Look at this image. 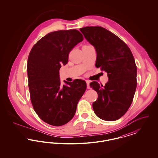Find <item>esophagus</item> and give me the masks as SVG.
Instances as JSON below:
<instances>
[{"instance_id":"obj_1","label":"esophagus","mask_w":158,"mask_h":158,"mask_svg":"<svg viewBox=\"0 0 158 158\" xmlns=\"http://www.w3.org/2000/svg\"><path fill=\"white\" fill-rule=\"evenodd\" d=\"M86 84H87V88L88 89H90V85H89V81H86Z\"/></svg>"}]
</instances>
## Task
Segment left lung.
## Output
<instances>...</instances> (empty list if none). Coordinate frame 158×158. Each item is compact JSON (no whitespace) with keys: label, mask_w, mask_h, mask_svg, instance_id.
I'll return each instance as SVG.
<instances>
[{"label":"left lung","mask_w":158,"mask_h":158,"mask_svg":"<svg viewBox=\"0 0 158 158\" xmlns=\"http://www.w3.org/2000/svg\"><path fill=\"white\" fill-rule=\"evenodd\" d=\"M80 31L97 51L96 67L105 71L109 79L104 86L95 81L90 83L98 95L94 111L102 120H117L127 111L135 94L137 67L133 54L120 38L102 27Z\"/></svg>","instance_id":"8db88e82"}]
</instances>
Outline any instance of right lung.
Returning <instances> with one entry per match:
<instances>
[{"label":"right lung","instance_id":"obj_1","mask_svg":"<svg viewBox=\"0 0 158 158\" xmlns=\"http://www.w3.org/2000/svg\"><path fill=\"white\" fill-rule=\"evenodd\" d=\"M83 40L77 30L54 31L41 38L31 50L27 62L31 101L38 117L48 124L60 126L71 120L86 89L85 81H65L66 85L62 86L59 77L69 52Z\"/></svg>","mask_w":158,"mask_h":158}]
</instances>
